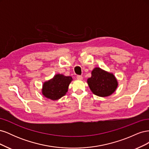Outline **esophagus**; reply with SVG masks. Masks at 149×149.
Segmentation results:
<instances>
[{
  "label": "esophagus",
  "mask_w": 149,
  "mask_h": 149,
  "mask_svg": "<svg viewBox=\"0 0 149 149\" xmlns=\"http://www.w3.org/2000/svg\"><path fill=\"white\" fill-rule=\"evenodd\" d=\"M76 78H77L78 80H82L83 79V76H80V75H78L76 76Z\"/></svg>",
  "instance_id": "1"
}]
</instances>
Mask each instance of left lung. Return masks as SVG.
Returning a JSON list of instances; mask_svg holds the SVG:
<instances>
[{"label":"left lung","instance_id":"8db88e82","mask_svg":"<svg viewBox=\"0 0 149 149\" xmlns=\"http://www.w3.org/2000/svg\"><path fill=\"white\" fill-rule=\"evenodd\" d=\"M87 83L92 93L100 97H107L113 94L118 86V79L114 74L96 67Z\"/></svg>","mask_w":149,"mask_h":149}]
</instances>
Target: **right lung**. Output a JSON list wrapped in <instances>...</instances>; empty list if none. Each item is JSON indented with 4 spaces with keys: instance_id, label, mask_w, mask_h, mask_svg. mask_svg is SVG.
I'll list each match as a JSON object with an SVG mask.
<instances>
[{
    "instance_id": "obj_1",
    "label": "right lung",
    "mask_w": 149,
    "mask_h": 149,
    "mask_svg": "<svg viewBox=\"0 0 149 149\" xmlns=\"http://www.w3.org/2000/svg\"><path fill=\"white\" fill-rule=\"evenodd\" d=\"M73 81L71 76L56 74L53 77L43 83L42 93L49 100L56 101L64 96L68 90L69 85Z\"/></svg>"
}]
</instances>
